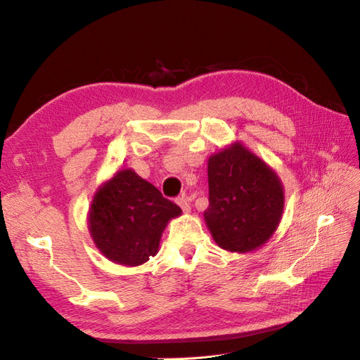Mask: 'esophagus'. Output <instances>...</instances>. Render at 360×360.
<instances>
[{"instance_id":"esophagus-1","label":"esophagus","mask_w":360,"mask_h":360,"mask_svg":"<svg viewBox=\"0 0 360 360\" xmlns=\"http://www.w3.org/2000/svg\"><path fill=\"white\" fill-rule=\"evenodd\" d=\"M176 202H178V205L182 208L184 213H190L191 207H190V204H188V200H187L186 196H179V198L176 199Z\"/></svg>"}]
</instances>
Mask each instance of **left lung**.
Masks as SVG:
<instances>
[{
	"label": "left lung",
	"mask_w": 360,
	"mask_h": 360,
	"mask_svg": "<svg viewBox=\"0 0 360 360\" xmlns=\"http://www.w3.org/2000/svg\"><path fill=\"white\" fill-rule=\"evenodd\" d=\"M208 208L213 240L231 253L255 252L278 230L283 186L271 167L236 141L208 158Z\"/></svg>",
	"instance_id": "1"
}]
</instances>
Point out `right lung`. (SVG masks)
I'll return each instance as SVG.
<instances>
[{"label": "right lung", "mask_w": 360, "mask_h": 360, "mask_svg": "<svg viewBox=\"0 0 360 360\" xmlns=\"http://www.w3.org/2000/svg\"><path fill=\"white\" fill-rule=\"evenodd\" d=\"M181 208L131 169H121L95 191L89 231L99 253L124 266L146 264Z\"/></svg>", "instance_id": "obj_1"}]
</instances>
